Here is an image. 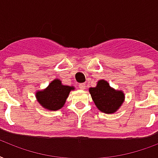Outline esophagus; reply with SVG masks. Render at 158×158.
<instances>
[{
  "label": "esophagus",
  "mask_w": 158,
  "mask_h": 158,
  "mask_svg": "<svg viewBox=\"0 0 158 158\" xmlns=\"http://www.w3.org/2000/svg\"><path fill=\"white\" fill-rule=\"evenodd\" d=\"M85 85L84 83H81V84H80V85H79V88H80L81 90H84V89H85Z\"/></svg>",
  "instance_id": "esophagus-1"
}]
</instances>
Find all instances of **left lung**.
<instances>
[{"label":"left lung","instance_id":"obj_1","mask_svg":"<svg viewBox=\"0 0 158 158\" xmlns=\"http://www.w3.org/2000/svg\"><path fill=\"white\" fill-rule=\"evenodd\" d=\"M89 91L96 107L106 114L115 112L124 99L122 91L114 90L104 80L99 81L96 87L90 88Z\"/></svg>","mask_w":158,"mask_h":158}]
</instances>
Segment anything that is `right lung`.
I'll return each instance as SVG.
<instances>
[{"label": "right lung", "mask_w": 158, "mask_h": 158, "mask_svg": "<svg viewBox=\"0 0 158 158\" xmlns=\"http://www.w3.org/2000/svg\"><path fill=\"white\" fill-rule=\"evenodd\" d=\"M74 88L63 85L60 80H54L45 90L38 91L36 97L43 107L49 110H57L63 106L71 90Z\"/></svg>", "instance_id": "add662e5"}]
</instances>
